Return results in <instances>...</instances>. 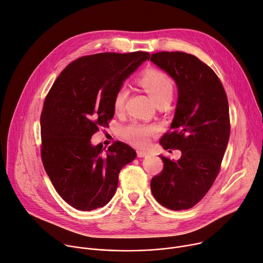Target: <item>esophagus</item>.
<instances>
[{
    "label": "esophagus",
    "instance_id": "obj_1",
    "mask_svg": "<svg viewBox=\"0 0 263 263\" xmlns=\"http://www.w3.org/2000/svg\"><path fill=\"white\" fill-rule=\"evenodd\" d=\"M136 153H137L138 157H145L146 155H148V152L144 151V150H137Z\"/></svg>",
    "mask_w": 263,
    "mask_h": 263
}]
</instances>
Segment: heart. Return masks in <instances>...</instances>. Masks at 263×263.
<instances>
[{
    "label": "heart",
    "instance_id": "1",
    "mask_svg": "<svg viewBox=\"0 0 263 263\" xmlns=\"http://www.w3.org/2000/svg\"><path fill=\"white\" fill-rule=\"evenodd\" d=\"M138 82L156 104L165 100H172L174 84L170 76L163 71L154 68L148 69L141 74ZM128 95L129 89L127 86H122L117 89L113 99L115 112H122L124 110ZM156 132L157 127L154 125L132 122L121 129V136L131 145L144 148L149 144L150 138L156 134Z\"/></svg>",
    "mask_w": 263,
    "mask_h": 263
}]
</instances>
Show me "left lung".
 Wrapping results in <instances>:
<instances>
[{
	"label": "left lung",
	"mask_w": 263,
	"mask_h": 263,
	"mask_svg": "<svg viewBox=\"0 0 263 263\" xmlns=\"http://www.w3.org/2000/svg\"><path fill=\"white\" fill-rule=\"evenodd\" d=\"M151 61L178 88L174 119L159 144L181 151L177 161L160 155L163 169L152 178L151 191L166 209L187 210L204 197L220 171L231 131L228 98L216 73L193 54L161 51Z\"/></svg>",
	"instance_id": "obj_1"
}]
</instances>
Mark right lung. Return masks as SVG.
<instances>
[{"label": "right lung", "mask_w": 263, "mask_h": 263, "mask_svg": "<svg viewBox=\"0 0 263 263\" xmlns=\"http://www.w3.org/2000/svg\"><path fill=\"white\" fill-rule=\"evenodd\" d=\"M149 58L142 51L79 58L47 94L41 114L43 165L59 195L77 210L106 205L122 168L136 157L125 142L117 140L105 152L90 139L113 118L117 89Z\"/></svg>", "instance_id": "obj_1"}]
</instances>
